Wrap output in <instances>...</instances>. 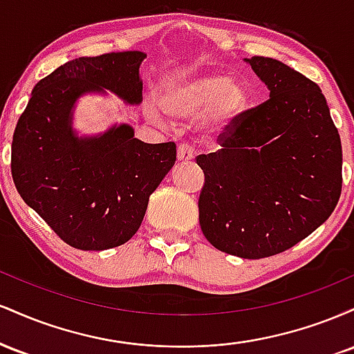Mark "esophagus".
<instances>
[{
	"mask_svg": "<svg viewBox=\"0 0 354 354\" xmlns=\"http://www.w3.org/2000/svg\"><path fill=\"white\" fill-rule=\"evenodd\" d=\"M193 156H194V151L188 143H181L180 146H178V160L189 161V160H193Z\"/></svg>",
	"mask_w": 354,
	"mask_h": 354,
	"instance_id": "1",
	"label": "esophagus"
}]
</instances>
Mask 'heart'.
<instances>
[{"label":"heart","instance_id":"1","mask_svg":"<svg viewBox=\"0 0 354 354\" xmlns=\"http://www.w3.org/2000/svg\"><path fill=\"white\" fill-rule=\"evenodd\" d=\"M161 108L178 120H191L205 111V123L211 129L226 128L248 106V89L239 80L213 71H176L161 81L158 91ZM148 115L161 123L158 109L149 106Z\"/></svg>","mask_w":354,"mask_h":354}]
</instances>
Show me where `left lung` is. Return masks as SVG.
<instances>
[{
  "instance_id": "8db88e82",
  "label": "left lung",
  "mask_w": 354,
  "mask_h": 354,
  "mask_svg": "<svg viewBox=\"0 0 354 354\" xmlns=\"http://www.w3.org/2000/svg\"><path fill=\"white\" fill-rule=\"evenodd\" d=\"M270 100L234 118L216 153L200 154L205 238L245 259L290 250L323 225L343 185L341 140L319 86L288 64L246 59Z\"/></svg>"
}]
</instances>
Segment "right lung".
<instances>
[{"mask_svg": "<svg viewBox=\"0 0 354 354\" xmlns=\"http://www.w3.org/2000/svg\"><path fill=\"white\" fill-rule=\"evenodd\" d=\"M141 51L106 53L61 64L36 84L16 124L11 174L19 196L66 245L101 251L124 245L149 196L176 161V145L136 140L129 124L80 138L73 108L84 93L109 89L143 101Z\"/></svg>", "mask_w": 354, "mask_h": 354, "instance_id": "add662e5", "label": "right lung"}]
</instances>
